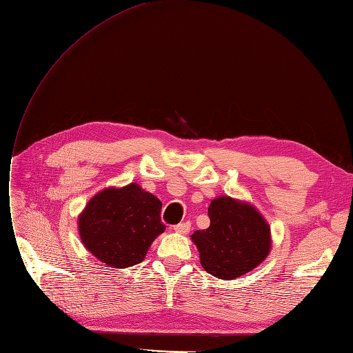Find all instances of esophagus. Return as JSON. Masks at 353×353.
I'll list each match as a JSON object with an SVG mask.
<instances>
[{
	"label": "esophagus",
	"mask_w": 353,
	"mask_h": 353,
	"mask_svg": "<svg viewBox=\"0 0 353 353\" xmlns=\"http://www.w3.org/2000/svg\"><path fill=\"white\" fill-rule=\"evenodd\" d=\"M190 230V223L186 221V223H180V224H176L174 225V232L179 233V234H188Z\"/></svg>",
	"instance_id": "1"
}]
</instances>
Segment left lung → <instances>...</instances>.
Here are the masks:
<instances>
[{"label":"left lung","mask_w":353,"mask_h":353,"mask_svg":"<svg viewBox=\"0 0 353 353\" xmlns=\"http://www.w3.org/2000/svg\"><path fill=\"white\" fill-rule=\"evenodd\" d=\"M210 227L190 236L201 265L211 276L234 280L256 268L270 255L271 229L252 203L217 196L208 207Z\"/></svg>","instance_id":"left-lung-1"}]
</instances>
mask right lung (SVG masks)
Instances as JSON below:
<instances>
[{
	"instance_id": "obj_1",
	"label": "right lung",
	"mask_w": 353,
	"mask_h": 353,
	"mask_svg": "<svg viewBox=\"0 0 353 353\" xmlns=\"http://www.w3.org/2000/svg\"><path fill=\"white\" fill-rule=\"evenodd\" d=\"M161 208V201L138 183L105 188L79 214V236L86 251L105 267L128 268L142 263L165 230Z\"/></svg>"
}]
</instances>
